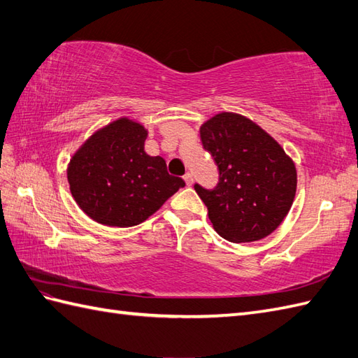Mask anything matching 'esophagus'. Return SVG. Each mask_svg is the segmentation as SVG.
Here are the masks:
<instances>
[{
    "label": "esophagus",
    "instance_id": "esophagus-1",
    "mask_svg": "<svg viewBox=\"0 0 358 358\" xmlns=\"http://www.w3.org/2000/svg\"><path fill=\"white\" fill-rule=\"evenodd\" d=\"M184 179H185V182H187V185L189 187V185H193V174L191 173H187L185 176H184Z\"/></svg>",
    "mask_w": 358,
    "mask_h": 358
}]
</instances>
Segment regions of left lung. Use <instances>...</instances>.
<instances>
[{
	"instance_id": "left-lung-1",
	"label": "left lung",
	"mask_w": 358,
	"mask_h": 358,
	"mask_svg": "<svg viewBox=\"0 0 358 358\" xmlns=\"http://www.w3.org/2000/svg\"><path fill=\"white\" fill-rule=\"evenodd\" d=\"M203 149L219 167L214 189L194 185L213 228L232 243L272 234L289 214L296 194V167L289 155L254 121L220 112L200 126Z\"/></svg>"
}]
</instances>
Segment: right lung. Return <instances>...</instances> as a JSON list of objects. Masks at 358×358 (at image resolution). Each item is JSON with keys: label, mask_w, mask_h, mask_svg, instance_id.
<instances>
[{"label": "right lung", "mask_w": 358, "mask_h": 358, "mask_svg": "<svg viewBox=\"0 0 358 358\" xmlns=\"http://www.w3.org/2000/svg\"><path fill=\"white\" fill-rule=\"evenodd\" d=\"M147 129L118 118L78 147L68 184L82 211L106 226L129 228L155 214L185 182L171 176L161 156L144 152Z\"/></svg>", "instance_id": "add662e5"}]
</instances>
